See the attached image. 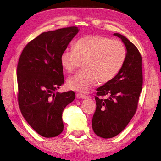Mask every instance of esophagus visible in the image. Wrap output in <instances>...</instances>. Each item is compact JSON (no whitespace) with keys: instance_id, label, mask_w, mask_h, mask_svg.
Segmentation results:
<instances>
[{"instance_id":"esophagus-1","label":"esophagus","mask_w":161,"mask_h":161,"mask_svg":"<svg viewBox=\"0 0 161 161\" xmlns=\"http://www.w3.org/2000/svg\"><path fill=\"white\" fill-rule=\"evenodd\" d=\"M76 97L78 98V99H86V98H88V96L81 93H77L76 94Z\"/></svg>"}]
</instances>
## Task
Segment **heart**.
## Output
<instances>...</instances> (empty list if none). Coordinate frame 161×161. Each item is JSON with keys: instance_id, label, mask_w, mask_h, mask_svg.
Returning <instances> with one entry per match:
<instances>
[{"instance_id": "1", "label": "heart", "mask_w": 161, "mask_h": 161, "mask_svg": "<svg viewBox=\"0 0 161 161\" xmlns=\"http://www.w3.org/2000/svg\"><path fill=\"white\" fill-rule=\"evenodd\" d=\"M126 58L122 42L95 35L80 38L73 49H66L60 56V63L67 73H72L83 62V70L69 78L68 88L85 92L98 82L106 83L117 75Z\"/></svg>"}]
</instances>
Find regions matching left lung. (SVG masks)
<instances>
[{
    "label": "left lung",
    "instance_id": "1",
    "mask_svg": "<svg viewBox=\"0 0 161 161\" xmlns=\"http://www.w3.org/2000/svg\"><path fill=\"white\" fill-rule=\"evenodd\" d=\"M125 44L126 58L117 75L97 89L96 110L92 119L95 134L104 139L122 132L136 113L142 90V58L136 47L127 38L114 33ZM109 95L108 99L101 97Z\"/></svg>",
    "mask_w": 161,
    "mask_h": 161
}]
</instances>
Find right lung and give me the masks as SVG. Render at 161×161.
Returning <instances> with one entry per match:
<instances>
[{"instance_id": "obj_1", "label": "right lung", "mask_w": 161, "mask_h": 161, "mask_svg": "<svg viewBox=\"0 0 161 161\" xmlns=\"http://www.w3.org/2000/svg\"><path fill=\"white\" fill-rule=\"evenodd\" d=\"M77 27L43 32L22 50L17 68L18 100L22 116L34 130L46 138L64 130L62 112L75 92H54L64 83L60 56L77 35Z\"/></svg>"}]
</instances>
